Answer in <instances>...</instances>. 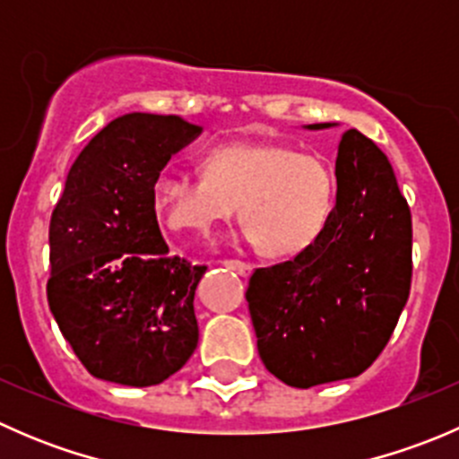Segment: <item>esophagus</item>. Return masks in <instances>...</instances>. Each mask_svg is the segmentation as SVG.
I'll return each instance as SVG.
<instances>
[{
    "mask_svg": "<svg viewBox=\"0 0 459 459\" xmlns=\"http://www.w3.org/2000/svg\"><path fill=\"white\" fill-rule=\"evenodd\" d=\"M224 266H229V268H233L235 273H239V275L242 277H248L253 273V266L248 262H239V259H224Z\"/></svg>",
    "mask_w": 459,
    "mask_h": 459,
    "instance_id": "esophagus-1",
    "label": "esophagus"
}]
</instances>
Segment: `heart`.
I'll use <instances>...</instances> for the list:
<instances>
[{"label": "heart", "mask_w": 459, "mask_h": 459, "mask_svg": "<svg viewBox=\"0 0 459 459\" xmlns=\"http://www.w3.org/2000/svg\"><path fill=\"white\" fill-rule=\"evenodd\" d=\"M335 197L331 164L284 143H224L204 157V175L169 169L152 184L157 217L173 233L211 235L239 208V238L275 257L311 248Z\"/></svg>", "instance_id": "heart-1"}]
</instances>
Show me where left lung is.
<instances>
[{"instance_id":"obj_1","label":"left lung","mask_w":459,"mask_h":459,"mask_svg":"<svg viewBox=\"0 0 459 459\" xmlns=\"http://www.w3.org/2000/svg\"><path fill=\"white\" fill-rule=\"evenodd\" d=\"M335 178V208L322 238L289 262L257 268L247 290L259 358L295 388L367 371L411 290V211L388 157L351 128L337 148Z\"/></svg>"}]
</instances>
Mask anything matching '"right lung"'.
Here are the masks:
<instances>
[{"label": "right lung", "instance_id": "1", "mask_svg": "<svg viewBox=\"0 0 459 459\" xmlns=\"http://www.w3.org/2000/svg\"><path fill=\"white\" fill-rule=\"evenodd\" d=\"M202 135L178 115L128 113L71 166L50 217L48 307L86 371L155 386L197 349L195 289L206 266L169 255L152 184Z\"/></svg>", "mask_w": 459, "mask_h": 459}]
</instances>
